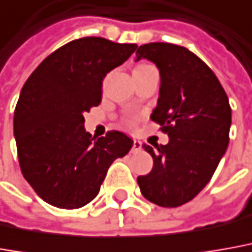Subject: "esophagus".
Masks as SVG:
<instances>
[{
    "instance_id": "34e87169",
    "label": "esophagus",
    "mask_w": 252,
    "mask_h": 252,
    "mask_svg": "<svg viewBox=\"0 0 252 252\" xmlns=\"http://www.w3.org/2000/svg\"><path fill=\"white\" fill-rule=\"evenodd\" d=\"M142 149V143H140L139 140L133 139V145H132V152H138Z\"/></svg>"
}]
</instances>
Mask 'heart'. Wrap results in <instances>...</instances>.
Segmentation results:
<instances>
[{"instance_id": "heart-1", "label": "heart", "mask_w": 252, "mask_h": 252, "mask_svg": "<svg viewBox=\"0 0 252 252\" xmlns=\"http://www.w3.org/2000/svg\"><path fill=\"white\" fill-rule=\"evenodd\" d=\"M145 66H148V64H139V66H136V67H135V68H140V67H145ZM135 68H133V70H135ZM131 123H132V121H131Z\"/></svg>"}]
</instances>
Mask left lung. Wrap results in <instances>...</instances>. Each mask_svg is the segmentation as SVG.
<instances>
[{
	"instance_id": "left-lung-1",
	"label": "left lung",
	"mask_w": 252,
	"mask_h": 252,
	"mask_svg": "<svg viewBox=\"0 0 252 252\" xmlns=\"http://www.w3.org/2000/svg\"><path fill=\"white\" fill-rule=\"evenodd\" d=\"M160 70V96L150 119L167 133V145L143 149L153 157L148 175L138 176L143 197L160 207L194 198L214 175L229 145L232 110L211 68L189 49L168 42L140 45L136 61Z\"/></svg>"
}]
</instances>
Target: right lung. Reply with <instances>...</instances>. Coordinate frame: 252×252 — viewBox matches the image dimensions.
Segmentation results:
<instances>
[{
    "instance_id": "add662e5",
    "label": "right lung",
    "mask_w": 252,
    "mask_h": 252,
    "mask_svg": "<svg viewBox=\"0 0 252 252\" xmlns=\"http://www.w3.org/2000/svg\"><path fill=\"white\" fill-rule=\"evenodd\" d=\"M136 44L102 37L70 41L47 56L22 88L15 117L19 164L48 204L74 210L96 197L107 169L132 148L120 131L92 138L84 113L99 106L106 74L135 52Z\"/></svg>"
}]
</instances>
